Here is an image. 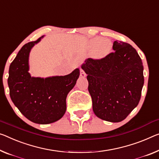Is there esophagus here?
I'll use <instances>...</instances> for the list:
<instances>
[{
    "label": "esophagus",
    "instance_id": "34e87169",
    "mask_svg": "<svg viewBox=\"0 0 159 159\" xmlns=\"http://www.w3.org/2000/svg\"><path fill=\"white\" fill-rule=\"evenodd\" d=\"M80 76L82 77H84L87 76V74L85 73V72L82 69L80 70Z\"/></svg>",
    "mask_w": 159,
    "mask_h": 159
}]
</instances>
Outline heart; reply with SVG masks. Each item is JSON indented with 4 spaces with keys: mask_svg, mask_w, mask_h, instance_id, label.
<instances>
[{
    "mask_svg": "<svg viewBox=\"0 0 159 159\" xmlns=\"http://www.w3.org/2000/svg\"><path fill=\"white\" fill-rule=\"evenodd\" d=\"M89 45L92 49L95 48V52L99 57H104L111 49V43L107 40H103L102 38L92 39Z\"/></svg>",
    "mask_w": 159,
    "mask_h": 159,
    "instance_id": "1",
    "label": "heart"
}]
</instances>
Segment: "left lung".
Wrapping results in <instances>:
<instances>
[{
  "label": "left lung",
  "instance_id": "obj_1",
  "mask_svg": "<svg viewBox=\"0 0 159 159\" xmlns=\"http://www.w3.org/2000/svg\"><path fill=\"white\" fill-rule=\"evenodd\" d=\"M113 50L101 59L88 58L82 68L87 74L95 115L107 121L119 122L126 118L141 99L143 66L129 44L114 41Z\"/></svg>",
  "mask_w": 159,
  "mask_h": 159
}]
</instances>
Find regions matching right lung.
Returning <instances> with one entry per match:
<instances>
[{"label": "right lung", "mask_w": 159, "mask_h": 159, "mask_svg": "<svg viewBox=\"0 0 159 159\" xmlns=\"http://www.w3.org/2000/svg\"><path fill=\"white\" fill-rule=\"evenodd\" d=\"M41 38L22 47L10 65L8 84L11 100L19 111L34 123L46 124L59 120L65 114L66 97L76 84L80 70L65 76L31 77L29 53Z\"/></svg>", "instance_id": "obj_1"}]
</instances>
